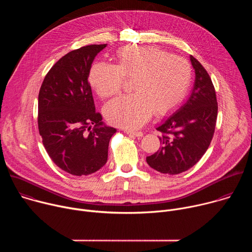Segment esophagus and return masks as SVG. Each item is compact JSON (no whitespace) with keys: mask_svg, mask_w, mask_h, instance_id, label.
<instances>
[{"mask_svg":"<svg viewBox=\"0 0 252 252\" xmlns=\"http://www.w3.org/2000/svg\"><path fill=\"white\" fill-rule=\"evenodd\" d=\"M126 132L129 135H133V136H141L142 132L141 131H136V130H126Z\"/></svg>","mask_w":252,"mask_h":252,"instance_id":"34e87169","label":"esophagus"}]
</instances>
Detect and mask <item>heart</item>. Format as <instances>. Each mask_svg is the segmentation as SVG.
Listing matches in <instances>:
<instances>
[{"label": "heart", "instance_id": "heart-1", "mask_svg": "<svg viewBox=\"0 0 252 252\" xmlns=\"http://www.w3.org/2000/svg\"><path fill=\"white\" fill-rule=\"evenodd\" d=\"M191 78L189 63L179 56L143 46H126L117 53V64L94 63L90 73L93 88L101 97L119 94L125 80H132L134 94L113 99L104 107L111 124L135 128L152 113L162 116L182 101Z\"/></svg>", "mask_w": 252, "mask_h": 252}]
</instances>
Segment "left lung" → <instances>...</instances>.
I'll return each instance as SVG.
<instances>
[{
	"instance_id": "8db88e82",
	"label": "left lung",
	"mask_w": 252,
	"mask_h": 252,
	"mask_svg": "<svg viewBox=\"0 0 252 252\" xmlns=\"http://www.w3.org/2000/svg\"><path fill=\"white\" fill-rule=\"evenodd\" d=\"M195 82L188 101L158 127L161 147L147 157L154 169L178 174L192 167L207 151L218 119V100L214 86L203 65L192 56Z\"/></svg>"
}]
</instances>
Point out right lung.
Here are the masks:
<instances>
[{
  "label": "right lung",
  "mask_w": 252,
  "mask_h": 252,
  "mask_svg": "<svg viewBox=\"0 0 252 252\" xmlns=\"http://www.w3.org/2000/svg\"><path fill=\"white\" fill-rule=\"evenodd\" d=\"M103 45H90L61 58L48 71L39 93L38 126L51 159L73 175H88L107 160L116 128L95 112L90 70ZM94 128L91 129V126Z\"/></svg>",
  "instance_id": "add662e5"
}]
</instances>
